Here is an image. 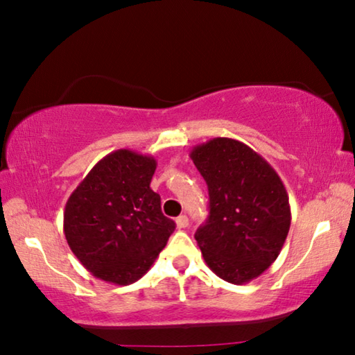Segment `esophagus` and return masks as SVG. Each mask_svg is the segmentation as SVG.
<instances>
[{
  "mask_svg": "<svg viewBox=\"0 0 355 355\" xmlns=\"http://www.w3.org/2000/svg\"><path fill=\"white\" fill-rule=\"evenodd\" d=\"M175 222H177V227L180 228V230H182V228H186V227L189 225V219H188V216H184V214L178 216Z\"/></svg>",
  "mask_w": 355,
  "mask_h": 355,
  "instance_id": "obj_1",
  "label": "esophagus"
}]
</instances>
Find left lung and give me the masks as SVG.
I'll return each instance as SVG.
<instances>
[{
	"label": "left lung",
	"instance_id": "1",
	"mask_svg": "<svg viewBox=\"0 0 355 355\" xmlns=\"http://www.w3.org/2000/svg\"><path fill=\"white\" fill-rule=\"evenodd\" d=\"M208 184L209 214L196 232L208 268L243 285L279 257L291 225V208L279 173L244 142L214 137L191 150Z\"/></svg>",
	"mask_w": 355,
	"mask_h": 355
}]
</instances>
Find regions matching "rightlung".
Masks as SVG:
<instances>
[{"instance_id":"right-lung-1","label":"right lung","mask_w":355,"mask_h":355,"mask_svg":"<svg viewBox=\"0 0 355 355\" xmlns=\"http://www.w3.org/2000/svg\"><path fill=\"white\" fill-rule=\"evenodd\" d=\"M156 159L120 148L95 164L71 192L64 235L89 272L114 285L146 274L175 230L150 188Z\"/></svg>"}]
</instances>
